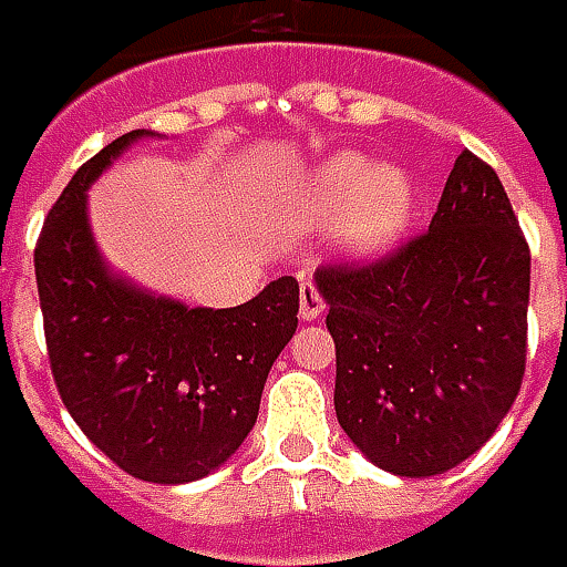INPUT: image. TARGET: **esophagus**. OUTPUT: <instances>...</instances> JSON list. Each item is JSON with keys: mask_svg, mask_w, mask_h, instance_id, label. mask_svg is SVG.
<instances>
[{"mask_svg": "<svg viewBox=\"0 0 567 567\" xmlns=\"http://www.w3.org/2000/svg\"><path fill=\"white\" fill-rule=\"evenodd\" d=\"M321 312H324V296L318 293V287L312 280H306L299 287V318L302 321H316Z\"/></svg>", "mask_w": 567, "mask_h": 567, "instance_id": "esophagus-1", "label": "esophagus"}]
</instances>
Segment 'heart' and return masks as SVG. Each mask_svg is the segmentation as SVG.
<instances>
[{
  "label": "heart",
  "instance_id": "obj_1",
  "mask_svg": "<svg viewBox=\"0 0 567 567\" xmlns=\"http://www.w3.org/2000/svg\"><path fill=\"white\" fill-rule=\"evenodd\" d=\"M306 207L321 224L340 220V249L350 258H379L391 251L416 217V188L410 176L362 154H338L306 183Z\"/></svg>",
  "mask_w": 567,
  "mask_h": 567
}]
</instances>
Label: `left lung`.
<instances>
[{"label":"left lung","mask_w":567,"mask_h":567,"mask_svg":"<svg viewBox=\"0 0 567 567\" xmlns=\"http://www.w3.org/2000/svg\"><path fill=\"white\" fill-rule=\"evenodd\" d=\"M334 410L394 476H439L489 442L527 360L530 249L495 169L464 151L429 233L360 268H318Z\"/></svg>","instance_id":"8db88e82"}]
</instances>
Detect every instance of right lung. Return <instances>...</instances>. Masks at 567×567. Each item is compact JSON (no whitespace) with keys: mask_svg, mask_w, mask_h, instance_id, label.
<instances>
[{"mask_svg":"<svg viewBox=\"0 0 567 567\" xmlns=\"http://www.w3.org/2000/svg\"><path fill=\"white\" fill-rule=\"evenodd\" d=\"M135 128L72 176L33 251L50 365L81 432L144 483H195L227 464L258 420L274 360L296 334L299 284L277 277L233 309H188L116 274L100 255L87 188Z\"/></svg>","mask_w":567,"mask_h":567,"instance_id":"obj_1","label":"right lung"}]
</instances>
